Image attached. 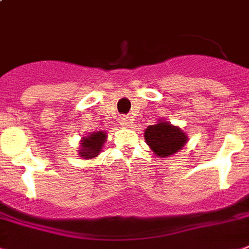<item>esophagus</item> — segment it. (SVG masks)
I'll list each match as a JSON object with an SVG mask.
<instances>
[{
    "label": "esophagus",
    "mask_w": 249,
    "mask_h": 249,
    "mask_svg": "<svg viewBox=\"0 0 249 249\" xmlns=\"http://www.w3.org/2000/svg\"><path fill=\"white\" fill-rule=\"evenodd\" d=\"M120 123H121V125H123V126H129V124H130V123H129V119L126 118V116H123V118H121V120H120Z\"/></svg>",
    "instance_id": "1"
}]
</instances>
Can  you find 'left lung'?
I'll list each match as a JSON object with an SVG mask.
<instances>
[{"mask_svg":"<svg viewBox=\"0 0 249 249\" xmlns=\"http://www.w3.org/2000/svg\"><path fill=\"white\" fill-rule=\"evenodd\" d=\"M147 144L160 157H169L185 144L187 135L169 123L149 125L144 133Z\"/></svg>","mask_w":249,"mask_h":249,"instance_id":"obj_1","label":"left lung"}]
</instances>
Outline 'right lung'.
Returning a JSON list of instances; mask_svg holds the SVG:
<instances>
[{
    "label": "right lung",
    "mask_w": 249,
    "mask_h": 249,
    "mask_svg": "<svg viewBox=\"0 0 249 249\" xmlns=\"http://www.w3.org/2000/svg\"><path fill=\"white\" fill-rule=\"evenodd\" d=\"M106 141V134L105 131H97L93 133L89 137L83 139V148L80 151V156L86 157V159H92L100 153L102 145Z\"/></svg>",
    "instance_id": "right-lung-1"
}]
</instances>
